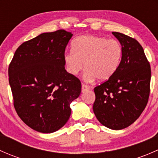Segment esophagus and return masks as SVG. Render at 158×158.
Listing matches in <instances>:
<instances>
[{
  "mask_svg": "<svg viewBox=\"0 0 158 158\" xmlns=\"http://www.w3.org/2000/svg\"><path fill=\"white\" fill-rule=\"evenodd\" d=\"M89 89V87L88 85H86L85 84L82 83V92H85V91H87Z\"/></svg>",
  "mask_w": 158,
  "mask_h": 158,
  "instance_id": "esophagus-1",
  "label": "esophagus"
}]
</instances>
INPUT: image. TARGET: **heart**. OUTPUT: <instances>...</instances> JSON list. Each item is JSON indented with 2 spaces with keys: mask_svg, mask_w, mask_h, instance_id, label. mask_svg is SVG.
<instances>
[{
  "mask_svg": "<svg viewBox=\"0 0 158 158\" xmlns=\"http://www.w3.org/2000/svg\"><path fill=\"white\" fill-rule=\"evenodd\" d=\"M73 50L64 54L66 71L78 74L83 68L84 79L92 81L109 79L118 69L122 56V47L116 40L104 36L82 35L74 40Z\"/></svg>",
  "mask_w": 158,
  "mask_h": 158,
  "instance_id": "obj_1",
  "label": "heart"
}]
</instances>
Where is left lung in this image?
<instances>
[{
    "mask_svg": "<svg viewBox=\"0 0 158 158\" xmlns=\"http://www.w3.org/2000/svg\"><path fill=\"white\" fill-rule=\"evenodd\" d=\"M112 34L122 47V60L114 74L94 89L93 111L102 125L121 130L134 123L145 109L151 71L136 40L118 32Z\"/></svg>",
    "mask_w": 158,
    "mask_h": 158,
    "instance_id": "8db88e82",
    "label": "left lung"
}]
</instances>
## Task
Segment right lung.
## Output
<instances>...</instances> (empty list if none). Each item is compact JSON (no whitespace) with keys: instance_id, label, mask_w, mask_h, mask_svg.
<instances>
[{"instance_id":"right-lung-1","label":"right lung","mask_w":158,"mask_h":158,"mask_svg":"<svg viewBox=\"0 0 158 158\" xmlns=\"http://www.w3.org/2000/svg\"><path fill=\"white\" fill-rule=\"evenodd\" d=\"M73 36L59 30L23 43L8 68L14 106L27 125L52 133L71 114L70 104L81 93V82L65 69V49Z\"/></svg>"}]
</instances>
